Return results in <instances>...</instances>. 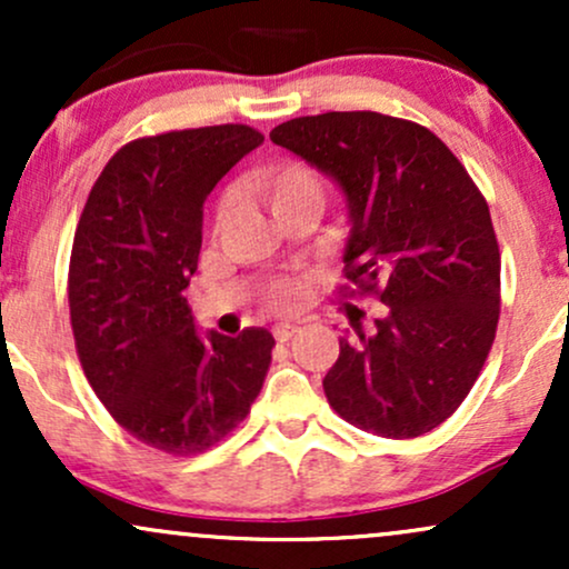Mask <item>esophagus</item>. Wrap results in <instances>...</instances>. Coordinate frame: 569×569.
I'll list each match as a JSON object with an SVG mask.
<instances>
[{
	"label": "esophagus",
	"mask_w": 569,
	"mask_h": 569,
	"mask_svg": "<svg viewBox=\"0 0 569 569\" xmlns=\"http://www.w3.org/2000/svg\"><path fill=\"white\" fill-rule=\"evenodd\" d=\"M299 331V326H293V323H278L276 329H272V335H276V339L278 342H289V339L297 335Z\"/></svg>",
	"instance_id": "obj_1"
}]
</instances>
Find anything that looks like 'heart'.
<instances>
[{"label":"heart","mask_w":569,"mask_h":569,"mask_svg":"<svg viewBox=\"0 0 569 569\" xmlns=\"http://www.w3.org/2000/svg\"><path fill=\"white\" fill-rule=\"evenodd\" d=\"M246 189L264 202L278 221L286 213L297 211V208H318L321 211L326 200V184L323 176L310 168L307 162L299 160H283L276 166H267L253 171L246 179ZM234 211V194H227L219 202L217 211V227H224ZM302 302V286L291 278H280L267 289V305L272 310H293Z\"/></svg>","instance_id":"1"}]
</instances>
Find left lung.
Instances as JSON below:
<instances>
[{"mask_svg": "<svg viewBox=\"0 0 569 569\" xmlns=\"http://www.w3.org/2000/svg\"><path fill=\"white\" fill-rule=\"evenodd\" d=\"M348 198L342 293L388 307L352 323L323 377L331 409L382 439L439 428L471 393L500 318L489 206L439 136L380 112H326L272 128Z\"/></svg>", "mask_w": 569, "mask_h": 569, "instance_id": "8db88e82", "label": "left lung"}]
</instances>
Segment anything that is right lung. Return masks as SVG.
I'll return each mask as SVG.
<instances>
[{
    "instance_id": "add662e5",
    "label": "right lung",
    "mask_w": 569,
    "mask_h": 569,
    "mask_svg": "<svg viewBox=\"0 0 569 569\" xmlns=\"http://www.w3.org/2000/svg\"><path fill=\"white\" fill-rule=\"evenodd\" d=\"M264 141L248 126L147 136L117 149L90 189L69 262V312L90 388L130 436L198 455L246 420L276 339L200 337L187 305L202 202Z\"/></svg>"
}]
</instances>
